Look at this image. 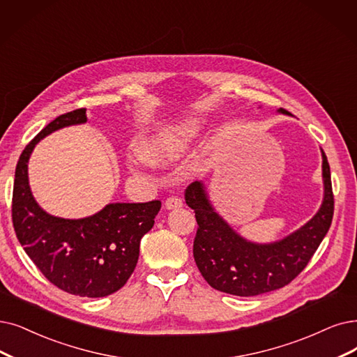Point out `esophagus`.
Instances as JSON below:
<instances>
[{"label":"esophagus","mask_w":357,"mask_h":357,"mask_svg":"<svg viewBox=\"0 0 357 357\" xmlns=\"http://www.w3.org/2000/svg\"><path fill=\"white\" fill-rule=\"evenodd\" d=\"M183 206V201L177 196H171L165 201V209H178Z\"/></svg>","instance_id":"esophagus-1"}]
</instances>
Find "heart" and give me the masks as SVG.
<instances>
[{
  "instance_id": "b5f03b06",
  "label": "heart",
  "mask_w": 357,
  "mask_h": 357,
  "mask_svg": "<svg viewBox=\"0 0 357 357\" xmlns=\"http://www.w3.org/2000/svg\"><path fill=\"white\" fill-rule=\"evenodd\" d=\"M199 132H201V120L193 117L167 126L145 142L142 146V156L158 165L173 162L188 151ZM144 162V160L137 158L133 167H140Z\"/></svg>"
}]
</instances>
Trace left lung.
Here are the masks:
<instances>
[{"label":"left lung","mask_w":357,"mask_h":357,"mask_svg":"<svg viewBox=\"0 0 357 357\" xmlns=\"http://www.w3.org/2000/svg\"><path fill=\"white\" fill-rule=\"evenodd\" d=\"M280 114H287L280 108ZM322 152L324 199L305 225L273 243H255L241 237L213 208L202 181H193L184 197L195 211L197 231L195 262L211 287L250 297L281 289L302 273L330 230L334 213L330 164Z\"/></svg>","instance_id":"left-lung-1"}]
</instances>
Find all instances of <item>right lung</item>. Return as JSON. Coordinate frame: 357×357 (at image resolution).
Listing matches in <instances>:
<instances>
[{"label":"right lung","instance_id":"obj_1","mask_svg":"<svg viewBox=\"0 0 357 357\" xmlns=\"http://www.w3.org/2000/svg\"><path fill=\"white\" fill-rule=\"evenodd\" d=\"M86 121V108L63 114L24 148L14 176L13 225L27 256L54 286L82 297H105L133 274L140 240L153 227L161 202L108 204L79 220L54 217L38 205L27 173L35 146L63 127Z\"/></svg>","mask_w":357,"mask_h":357}]
</instances>
